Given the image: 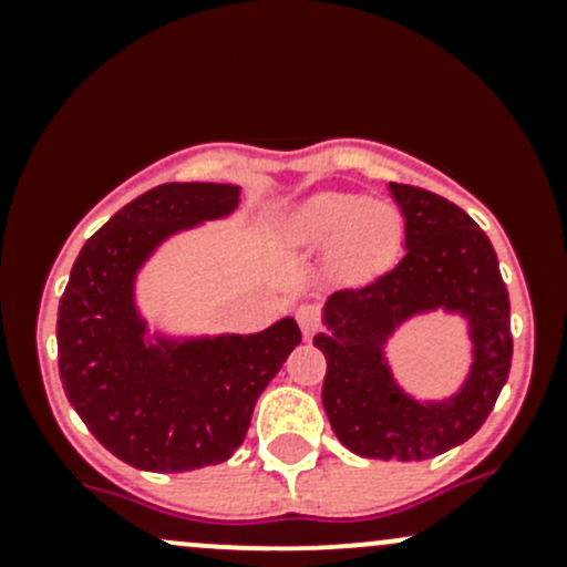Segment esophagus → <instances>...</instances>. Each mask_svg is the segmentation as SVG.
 Segmentation results:
<instances>
[{"mask_svg":"<svg viewBox=\"0 0 567 567\" xmlns=\"http://www.w3.org/2000/svg\"><path fill=\"white\" fill-rule=\"evenodd\" d=\"M296 318H299L301 334H305V337L316 334L318 326H320V316H318L316 307H312V305H301L299 312H296Z\"/></svg>","mask_w":567,"mask_h":567,"instance_id":"34e87169","label":"esophagus"}]
</instances>
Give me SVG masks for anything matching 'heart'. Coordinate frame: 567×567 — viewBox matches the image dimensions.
<instances>
[{
	"label": "heart",
	"instance_id": "obj_1",
	"mask_svg": "<svg viewBox=\"0 0 567 567\" xmlns=\"http://www.w3.org/2000/svg\"><path fill=\"white\" fill-rule=\"evenodd\" d=\"M301 249H329L331 266L353 279L386 271L403 244V219L392 205L359 194H320L290 225Z\"/></svg>",
	"mask_w": 567,
	"mask_h": 567
}]
</instances>
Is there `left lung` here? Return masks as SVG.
<instances>
[{
    "mask_svg": "<svg viewBox=\"0 0 567 567\" xmlns=\"http://www.w3.org/2000/svg\"><path fill=\"white\" fill-rule=\"evenodd\" d=\"M405 219V255L390 274L326 299L323 411L353 455L427 461L472 439L494 409L513 359L511 299L477 221L439 194L390 183ZM463 317L470 370L447 399H416L396 381L385 346L420 315Z\"/></svg>",
    "mask_w": 567,
    "mask_h": 567,
    "instance_id": "obj_1",
    "label": "left lung"
}]
</instances>
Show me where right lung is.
Instances as JSON below:
<instances>
[{"label": "right lung", "instance_id": "1", "mask_svg": "<svg viewBox=\"0 0 567 567\" xmlns=\"http://www.w3.org/2000/svg\"><path fill=\"white\" fill-rule=\"evenodd\" d=\"M238 203L233 183H164L120 208L73 262L56 312L62 390L128 466L169 474L230 458L260 392L301 342L290 316L255 334H173L142 316L136 279L147 260Z\"/></svg>", "mask_w": 567, "mask_h": 567}]
</instances>
